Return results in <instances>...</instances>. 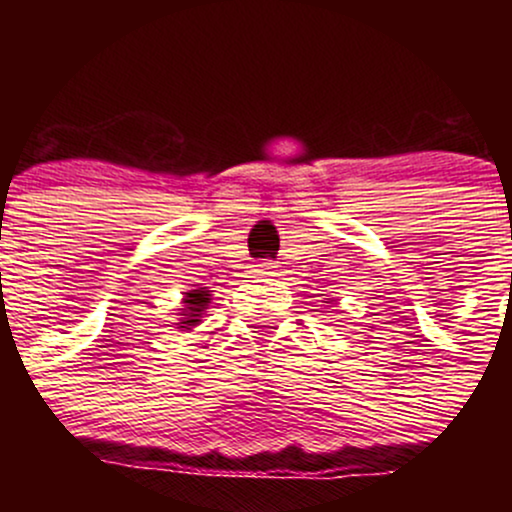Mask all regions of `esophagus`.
Returning a JSON list of instances; mask_svg holds the SVG:
<instances>
[{"label":"esophagus","mask_w":512,"mask_h":512,"mask_svg":"<svg viewBox=\"0 0 512 512\" xmlns=\"http://www.w3.org/2000/svg\"><path fill=\"white\" fill-rule=\"evenodd\" d=\"M255 272L260 276H274L276 267H274V262H262V264H255Z\"/></svg>","instance_id":"34e87169"}]
</instances>
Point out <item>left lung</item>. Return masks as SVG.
<instances>
[{"label": "left lung", "instance_id": "left-lung-1", "mask_svg": "<svg viewBox=\"0 0 512 512\" xmlns=\"http://www.w3.org/2000/svg\"><path fill=\"white\" fill-rule=\"evenodd\" d=\"M325 303H330V301H325Z\"/></svg>", "mask_w": 512, "mask_h": 512}]
</instances>
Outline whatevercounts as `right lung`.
I'll list each match as a JSON object with an SVG mask.
<instances>
[{"instance_id":"add662e5","label":"right lung","mask_w":512,"mask_h":512,"mask_svg":"<svg viewBox=\"0 0 512 512\" xmlns=\"http://www.w3.org/2000/svg\"><path fill=\"white\" fill-rule=\"evenodd\" d=\"M211 303V291L207 286H199V289L185 291L182 296V308H180V322H175L180 332H190L202 322L204 313H207Z\"/></svg>"}]
</instances>
